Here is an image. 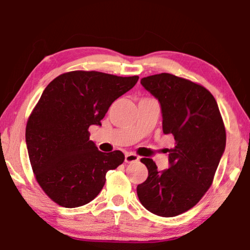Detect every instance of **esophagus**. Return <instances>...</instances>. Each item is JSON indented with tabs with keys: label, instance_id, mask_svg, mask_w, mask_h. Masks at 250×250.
<instances>
[{
	"label": "esophagus",
	"instance_id": "esophagus-1",
	"mask_svg": "<svg viewBox=\"0 0 250 250\" xmlns=\"http://www.w3.org/2000/svg\"><path fill=\"white\" fill-rule=\"evenodd\" d=\"M139 160H140V158H139V156L137 154H134V153H126L125 158V161L126 163L138 162Z\"/></svg>",
	"mask_w": 250,
	"mask_h": 250
}]
</instances>
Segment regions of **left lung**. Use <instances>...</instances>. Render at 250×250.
<instances>
[{
  "mask_svg": "<svg viewBox=\"0 0 250 250\" xmlns=\"http://www.w3.org/2000/svg\"><path fill=\"white\" fill-rule=\"evenodd\" d=\"M141 84L158 99L163 133L175 143L167 150L166 170L141 159L149 175L138 185V197L151 213L173 217L196 205L209 188L225 151V126L216 100L201 84L167 73L142 78Z\"/></svg>",
  "mask_w": 250,
  "mask_h": 250,
  "instance_id": "left-lung-1",
  "label": "left lung"
}]
</instances>
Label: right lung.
<instances>
[{
	"instance_id": "add662e5",
	"label": "right lung",
	"mask_w": 250,
	"mask_h": 250,
	"mask_svg": "<svg viewBox=\"0 0 250 250\" xmlns=\"http://www.w3.org/2000/svg\"><path fill=\"white\" fill-rule=\"evenodd\" d=\"M139 77L76 70L50 82L29 116L26 146L43 191L58 205L83 206L103 189L105 174L124 163L121 151L104 153L89 140L111 104Z\"/></svg>"
}]
</instances>
